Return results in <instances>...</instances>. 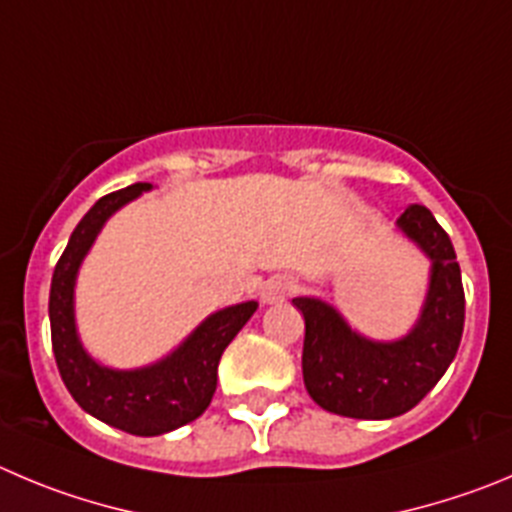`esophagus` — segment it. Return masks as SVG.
Returning a JSON list of instances; mask_svg holds the SVG:
<instances>
[{"label": "esophagus", "mask_w": 512, "mask_h": 512, "mask_svg": "<svg viewBox=\"0 0 512 512\" xmlns=\"http://www.w3.org/2000/svg\"><path fill=\"white\" fill-rule=\"evenodd\" d=\"M295 290V280L288 278V275H275V278L267 280L265 285H262V303L272 305V303H283L285 298H288L290 293Z\"/></svg>", "instance_id": "obj_1"}]
</instances>
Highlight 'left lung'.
Wrapping results in <instances>:
<instances>
[{"label":"left lung","instance_id":"obj_1","mask_svg":"<svg viewBox=\"0 0 512 512\" xmlns=\"http://www.w3.org/2000/svg\"><path fill=\"white\" fill-rule=\"evenodd\" d=\"M396 229L429 260L427 295L404 336L374 341L348 326L328 300L293 298L305 318V389L326 412L351 419L399 417L434 389L460 348L465 290L450 237L422 204L401 214Z\"/></svg>","mask_w":512,"mask_h":512}]
</instances>
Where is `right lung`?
<instances>
[{
    "mask_svg": "<svg viewBox=\"0 0 512 512\" xmlns=\"http://www.w3.org/2000/svg\"><path fill=\"white\" fill-rule=\"evenodd\" d=\"M151 189V184L138 181L98 199L70 234L50 285L52 351L62 381L90 417L136 437L174 432L202 417L217 389V366L224 348L257 310V300L214 310L174 351L138 369H113L85 351L75 323L80 267L105 222Z\"/></svg>",
    "mask_w": 512,
    "mask_h": 512,
    "instance_id": "right-lung-1",
    "label": "right lung"
}]
</instances>
